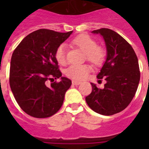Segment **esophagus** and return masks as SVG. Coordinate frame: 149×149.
I'll use <instances>...</instances> for the list:
<instances>
[{"label":"esophagus","instance_id":"1","mask_svg":"<svg viewBox=\"0 0 149 149\" xmlns=\"http://www.w3.org/2000/svg\"><path fill=\"white\" fill-rule=\"evenodd\" d=\"M72 84L73 85H76V86H77V85H79V84H81V82L79 81H77V80H72Z\"/></svg>","mask_w":149,"mask_h":149}]
</instances>
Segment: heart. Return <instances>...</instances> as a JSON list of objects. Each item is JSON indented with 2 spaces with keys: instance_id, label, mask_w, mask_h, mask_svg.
I'll use <instances>...</instances> for the list:
<instances>
[{
  "instance_id": "obj_1",
  "label": "heart",
  "mask_w": 149,
  "mask_h": 149,
  "mask_svg": "<svg viewBox=\"0 0 149 149\" xmlns=\"http://www.w3.org/2000/svg\"><path fill=\"white\" fill-rule=\"evenodd\" d=\"M73 44L77 45L82 51L86 54V57L90 62L94 65H101L105 58L104 50L97 47V43L94 39L86 35H81L76 37L72 40ZM65 44H61L56 51V58L59 64L65 63ZM91 71V67L89 65H71L65 70V74L68 77L73 79H83Z\"/></svg>"
}]
</instances>
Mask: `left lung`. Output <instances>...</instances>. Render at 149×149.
I'll list each match as a JSON object with an SVG mask.
<instances>
[{"mask_svg":"<svg viewBox=\"0 0 149 149\" xmlns=\"http://www.w3.org/2000/svg\"><path fill=\"white\" fill-rule=\"evenodd\" d=\"M92 33L100 35L105 42L106 60L97 77L106 84L99 89L91 83L86 104L100 114L113 115L125 110L134 97L140 80L139 61L131 45L113 30L100 29Z\"/></svg>","mask_w":149,"mask_h":149,"instance_id":"left-lung-1","label":"left lung"}]
</instances>
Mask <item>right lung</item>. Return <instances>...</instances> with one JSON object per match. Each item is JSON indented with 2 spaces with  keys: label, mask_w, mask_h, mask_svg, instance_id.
<instances>
[{
  "label": "right lung",
  "mask_w": 149,
  "mask_h": 149,
  "mask_svg": "<svg viewBox=\"0 0 149 149\" xmlns=\"http://www.w3.org/2000/svg\"><path fill=\"white\" fill-rule=\"evenodd\" d=\"M72 33L39 29L23 38L13 52L10 86L20 107L29 115L49 118L63 105L72 82L62 77L55 54ZM58 78V83L47 86L49 79Z\"/></svg>",
  "instance_id": "right-lung-1"
}]
</instances>
